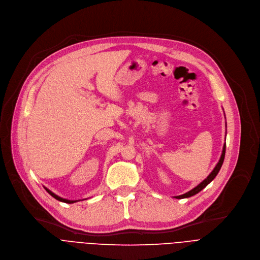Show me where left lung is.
<instances>
[{
  "label": "left lung",
  "mask_w": 260,
  "mask_h": 260,
  "mask_svg": "<svg viewBox=\"0 0 260 260\" xmlns=\"http://www.w3.org/2000/svg\"><path fill=\"white\" fill-rule=\"evenodd\" d=\"M224 153H226V144L223 145V148H222V152H221V155H220V159H219V161H218V163L216 164V166L214 167V169L212 170V172L211 174L207 177V179H205L201 184H199L197 187H194L192 190H190V191H188V192H186V193H184V194H182V196H179V197H176V199H186V198H190V197H192V196H194V194H197V193H199L202 189H204L207 185H208L215 177H216V175L218 174V171H219V169H220V167H221V165H222V163H223V159H224Z\"/></svg>",
  "instance_id": "left-lung-1"
}]
</instances>
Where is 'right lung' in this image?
<instances>
[{"label":"right lung","instance_id":"add662e5","mask_svg":"<svg viewBox=\"0 0 260 260\" xmlns=\"http://www.w3.org/2000/svg\"><path fill=\"white\" fill-rule=\"evenodd\" d=\"M46 190H47V191H48V193L49 194H51L52 197H53L54 199H56L57 201H60V202H63V203H68V204H72V203H75L76 201H70V200H66V199H62V198H59L58 196H56V194H54L53 192H51L50 191V190L49 189H47V188H45Z\"/></svg>","mask_w":260,"mask_h":260}]
</instances>
